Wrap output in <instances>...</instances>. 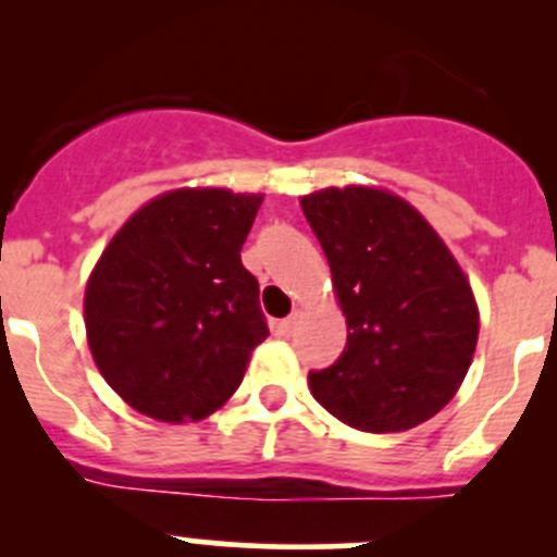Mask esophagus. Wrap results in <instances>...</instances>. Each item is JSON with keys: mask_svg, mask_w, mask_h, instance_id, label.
<instances>
[{"mask_svg": "<svg viewBox=\"0 0 557 557\" xmlns=\"http://www.w3.org/2000/svg\"><path fill=\"white\" fill-rule=\"evenodd\" d=\"M299 318H301V312H294V314H288V318H285V320H280V323H277L280 334H283V336L294 334V329H296V323H299Z\"/></svg>", "mask_w": 557, "mask_h": 557, "instance_id": "34e87169", "label": "esophagus"}]
</instances>
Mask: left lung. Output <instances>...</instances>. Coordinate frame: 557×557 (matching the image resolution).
<instances>
[{"mask_svg": "<svg viewBox=\"0 0 557 557\" xmlns=\"http://www.w3.org/2000/svg\"><path fill=\"white\" fill-rule=\"evenodd\" d=\"M347 320V347L310 372L312 396L369 434L434 418L471 367L480 312L463 269L398 196L347 185L301 196Z\"/></svg>", "mask_w": 557, "mask_h": 557, "instance_id": "obj_1", "label": "left lung"}]
</instances>
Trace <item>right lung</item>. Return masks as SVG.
Listing matches in <instances>:
<instances>
[{
	"label": "right lung",
	"mask_w": 557,
	"mask_h": 557,
	"mask_svg": "<svg viewBox=\"0 0 557 557\" xmlns=\"http://www.w3.org/2000/svg\"><path fill=\"white\" fill-rule=\"evenodd\" d=\"M261 194L180 188L139 207L86 285V334L107 385L137 412L188 423L215 412L269 336L243 267Z\"/></svg>",
	"instance_id": "right-lung-1"
}]
</instances>
